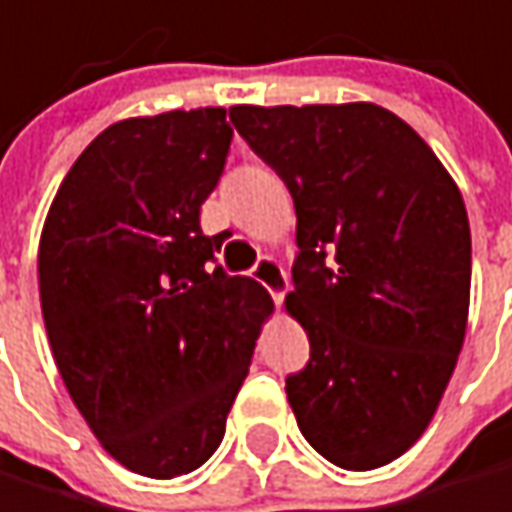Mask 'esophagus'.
<instances>
[{
	"label": "esophagus",
	"instance_id": "34e87169",
	"mask_svg": "<svg viewBox=\"0 0 512 512\" xmlns=\"http://www.w3.org/2000/svg\"><path fill=\"white\" fill-rule=\"evenodd\" d=\"M253 277L271 292V298H274L277 304L283 301V295H286V289H289V277H286V271H283L280 262H274L271 256H262V259L253 265Z\"/></svg>",
	"mask_w": 512,
	"mask_h": 512
}]
</instances>
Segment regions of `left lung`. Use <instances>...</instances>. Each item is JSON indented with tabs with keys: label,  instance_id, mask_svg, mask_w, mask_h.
<instances>
[{
	"label": "left lung",
	"instance_id": "left-lung-1",
	"mask_svg": "<svg viewBox=\"0 0 512 512\" xmlns=\"http://www.w3.org/2000/svg\"><path fill=\"white\" fill-rule=\"evenodd\" d=\"M229 117L295 202L286 307L310 359L286 377L301 434L347 471L419 440L465 344L471 226L456 180L392 111L235 105Z\"/></svg>",
	"mask_w": 512,
	"mask_h": 512
}]
</instances>
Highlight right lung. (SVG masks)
Returning <instances> with one entry per match:
<instances>
[{
	"label": "right lung",
	"instance_id": "right-lung-1",
	"mask_svg": "<svg viewBox=\"0 0 512 512\" xmlns=\"http://www.w3.org/2000/svg\"><path fill=\"white\" fill-rule=\"evenodd\" d=\"M229 144L226 108L108 126L59 183L38 244L59 377L105 450L153 480L214 456L271 310L199 223Z\"/></svg>",
	"mask_w": 512,
	"mask_h": 512
}]
</instances>
